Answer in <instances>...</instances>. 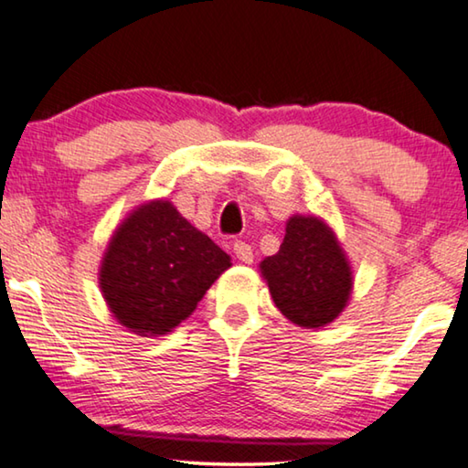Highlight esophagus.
Listing matches in <instances>:
<instances>
[{
  "instance_id": "1",
  "label": "esophagus",
  "mask_w": 468,
  "mask_h": 468,
  "mask_svg": "<svg viewBox=\"0 0 468 468\" xmlns=\"http://www.w3.org/2000/svg\"><path fill=\"white\" fill-rule=\"evenodd\" d=\"M234 255L239 257L242 263H253V249H250V244H247V242L236 240L234 242Z\"/></svg>"
}]
</instances>
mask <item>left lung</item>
Masks as SVG:
<instances>
[{
    "instance_id": "left-lung-1",
    "label": "left lung",
    "mask_w": 468,
    "mask_h": 468,
    "mask_svg": "<svg viewBox=\"0 0 468 468\" xmlns=\"http://www.w3.org/2000/svg\"><path fill=\"white\" fill-rule=\"evenodd\" d=\"M259 268L276 307L297 326L330 324L351 297L347 257L333 229L314 215H292L280 250Z\"/></svg>"
}]
</instances>
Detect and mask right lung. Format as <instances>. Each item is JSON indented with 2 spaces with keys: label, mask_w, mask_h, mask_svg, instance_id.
<instances>
[{
  "label": "right lung",
  "mask_w": 468,
  "mask_h": 468,
  "mask_svg": "<svg viewBox=\"0 0 468 468\" xmlns=\"http://www.w3.org/2000/svg\"><path fill=\"white\" fill-rule=\"evenodd\" d=\"M229 265V255L169 200H150L114 229L100 265V289L121 324L140 336H159L188 318Z\"/></svg>",
  "instance_id": "add662e5"
}]
</instances>
